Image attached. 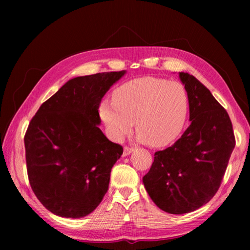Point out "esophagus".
I'll list each match as a JSON object with an SVG mask.
<instances>
[{
	"label": "esophagus",
	"instance_id": "esophagus-1",
	"mask_svg": "<svg viewBox=\"0 0 250 250\" xmlns=\"http://www.w3.org/2000/svg\"><path fill=\"white\" fill-rule=\"evenodd\" d=\"M134 150L133 147H130V146H125L124 148V157L125 156H129L130 153Z\"/></svg>",
	"mask_w": 250,
	"mask_h": 250
}]
</instances>
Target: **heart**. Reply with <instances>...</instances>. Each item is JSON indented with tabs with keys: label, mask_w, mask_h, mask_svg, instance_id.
<instances>
[{
	"label": "heart",
	"mask_w": 250,
	"mask_h": 250,
	"mask_svg": "<svg viewBox=\"0 0 250 250\" xmlns=\"http://www.w3.org/2000/svg\"><path fill=\"white\" fill-rule=\"evenodd\" d=\"M114 104L104 103L101 116L114 137L129 133L135 122L139 140L152 147L168 145L182 133L189 111V95L183 83L164 78L142 77L122 83Z\"/></svg>",
	"instance_id": "1"
}]
</instances>
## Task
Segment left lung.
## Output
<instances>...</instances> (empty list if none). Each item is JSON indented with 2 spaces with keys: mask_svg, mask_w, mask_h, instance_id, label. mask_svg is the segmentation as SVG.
Here are the masks:
<instances>
[{
  "mask_svg": "<svg viewBox=\"0 0 250 250\" xmlns=\"http://www.w3.org/2000/svg\"><path fill=\"white\" fill-rule=\"evenodd\" d=\"M179 77L189 95L191 124L171 147L155 152L143 177L150 199L169 214L190 213L213 199L235 147L227 110L193 75Z\"/></svg>",
  "mask_w": 250,
  "mask_h": 250,
  "instance_id": "1",
  "label": "left lung"
}]
</instances>
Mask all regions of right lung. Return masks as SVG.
Instances as JSON below:
<instances>
[{
	"label": "right lung",
	"mask_w": 250,
	"mask_h": 250,
	"mask_svg": "<svg viewBox=\"0 0 250 250\" xmlns=\"http://www.w3.org/2000/svg\"><path fill=\"white\" fill-rule=\"evenodd\" d=\"M125 73L73 78L31 119L24 135L26 172L36 198L52 214L87 216L107 192L111 167L124 148L100 130L99 106Z\"/></svg>",
	"instance_id": "obj_1"
}]
</instances>
